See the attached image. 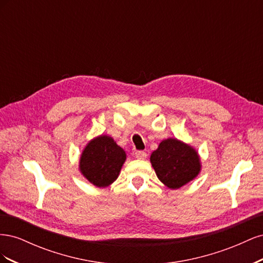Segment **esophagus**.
<instances>
[{"label": "esophagus", "mask_w": 263, "mask_h": 263, "mask_svg": "<svg viewBox=\"0 0 263 263\" xmlns=\"http://www.w3.org/2000/svg\"><path fill=\"white\" fill-rule=\"evenodd\" d=\"M135 157L137 159H140V160H144V159L147 158V154L145 151H136V153H135Z\"/></svg>", "instance_id": "1"}]
</instances>
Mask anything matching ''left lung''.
<instances>
[{
	"instance_id": "1",
	"label": "left lung",
	"mask_w": 263,
	"mask_h": 263,
	"mask_svg": "<svg viewBox=\"0 0 263 263\" xmlns=\"http://www.w3.org/2000/svg\"><path fill=\"white\" fill-rule=\"evenodd\" d=\"M158 179L171 190H178L193 181L202 169L197 150L177 138H166L150 156Z\"/></svg>"
}]
</instances>
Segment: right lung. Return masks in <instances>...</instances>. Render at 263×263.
I'll use <instances>...</instances> for the list:
<instances>
[{"mask_svg": "<svg viewBox=\"0 0 263 263\" xmlns=\"http://www.w3.org/2000/svg\"><path fill=\"white\" fill-rule=\"evenodd\" d=\"M125 161V150L113 137L100 135L87 142L82 150L79 170L91 184L103 189L116 181Z\"/></svg>", "mask_w": 263, "mask_h": 263, "instance_id": "right-lung-1", "label": "right lung"}]
</instances>
